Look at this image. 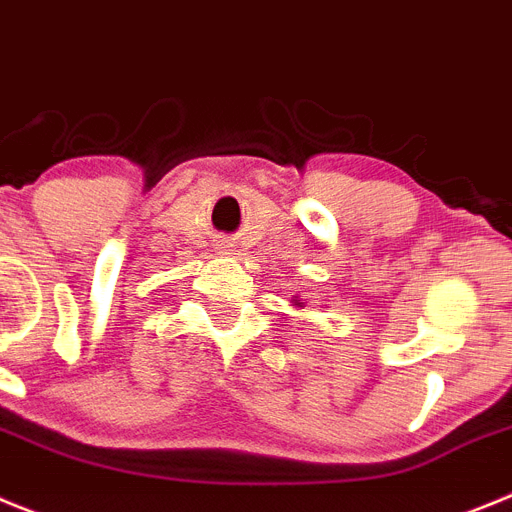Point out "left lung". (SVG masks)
Masks as SVG:
<instances>
[{"label": "left lung", "instance_id": "obj_1", "mask_svg": "<svg viewBox=\"0 0 512 512\" xmlns=\"http://www.w3.org/2000/svg\"><path fill=\"white\" fill-rule=\"evenodd\" d=\"M293 306H296V308H303V301H298V296H293Z\"/></svg>", "mask_w": 512, "mask_h": 512}]
</instances>
